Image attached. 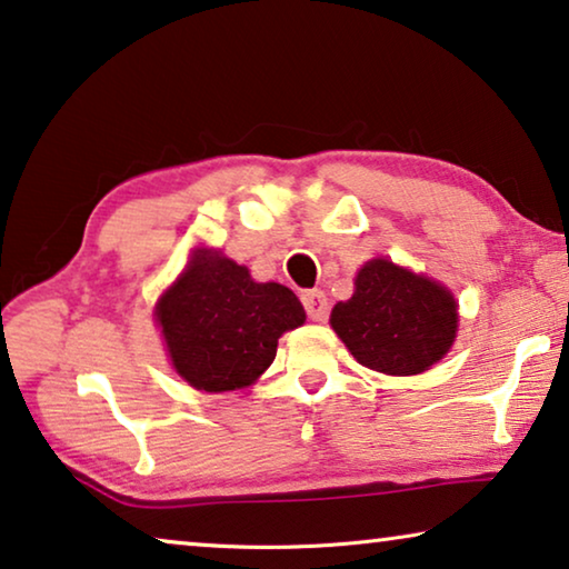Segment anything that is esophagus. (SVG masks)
<instances>
[{
	"mask_svg": "<svg viewBox=\"0 0 569 569\" xmlns=\"http://www.w3.org/2000/svg\"><path fill=\"white\" fill-rule=\"evenodd\" d=\"M302 305L310 320H326L328 318V298L320 290L302 292Z\"/></svg>",
	"mask_w": 569,
	"mask_h": 569,
	"instance_id": "obj_1",
	"label": "esophagus"
}]
</instances>
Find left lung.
Returning a JSON list of instances; mask_svg holds the SVG:
<instances>
[{
	"instance_id": "obj_1",
	"label": "left lung",
	"mask_w": 569,
	"mask_h": 569,
	"mask_svg": "<svg viewBox=\"0 0 569 569\" xmlns=\"http://www.w3.org/2000/svg\"><path fill=\"white\" fill-rule=\"evenodd\" d=\"M331 326L359 365L385 375H418L455 343L457 302L428 277L375 259L357 274L351 300L333 308Z\"/></svg>"
}]
</instances>
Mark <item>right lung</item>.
Segmentation results:
<instances>
[{
    "instance_id": "add662e5",
    "label": "right lung",
    "mask_w": 569,
    "mask_h": 569,
    "mask_svg": "<svg viewBox=\"0 0 569 569\" xmlns=\"http://www.w3.org/2000/svg\"><path fill=\"white\" fill-rule=\"evenodd\" d=\"M171 365L204 392L251 385L274 361L284 331L305 323L290 287L253 282L249 269L197 251L156 308Z\"/></svg>"
}]
</instances>
